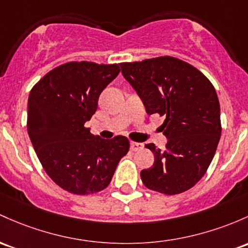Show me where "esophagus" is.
<instances>
[{"label":"esophagus","instance_id":"34e87169","mask_svg":"<svg viewBox=\"0 0 248 248\" xmlns=\"http://www.w3.org/2000/svg\"><path fill=\"white\" fill-rule=\"evenodd\" d=\"M143 148V145L140 142H134V141H132L130 142V149H132L133 152H137V151H140V149Z\"/></svg>","mask_w":248,"mask_h":248}]
</instances>
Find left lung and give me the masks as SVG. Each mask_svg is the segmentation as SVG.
Wrapping results in <instances>:
<instances>
[{
  "label": "left lung",
  "mask_w": 248,
  "mask_h": 248,
  "mask_svg": "<svg viewBox=\"0 0 248 248\" xmlns=\"http://www.w3.org/2000/svg\"><path fill=\"white\" fill-rule=\"evenodd\" d=\"M122 75L142 100L146 111L165 116L164 151L154 143L152 167L141 170L149 189L167 195L192 188L205 175L220 135V103L211 81L192 64L173 56L122 62Z\"/></svg>",
  "instance_id": "left-lung-1"
}]
</instances>
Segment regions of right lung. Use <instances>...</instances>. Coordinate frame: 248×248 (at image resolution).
<instances>
[{
    "instance_id": "obj_1",
    "label": "right lung",
    "mask_w": 248,
    "mask_h": 248,
    "mask_svg": "<svg viewBox=\"0 0 248 248\" xmlns=\"http://www.w3.org/2000/svg\"><path fill=\"white\" fill-rule=\"evenodd\" d=\"M119 64L72 61L54 68L31 88L27 128L43 170L62 189L87 195L110 184L129 140L93 135L84 127Z\"/></svg>"
}]
</instances>
